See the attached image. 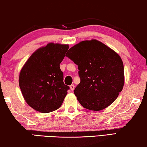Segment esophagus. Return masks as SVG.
Returning <instances> with one entry per match:
<instances>
[{
    "label": "esophagus",
    "instance_id": "34e87169",
    "mask_svg": "<svg viewBox=\"0 0 147 147\" xmlns=\"http://www.w3.org/2000/svg\"><path fill=\"white\" fill-rule=\"evenodd\" d=\"M69 88H70V89H71V91H74V88H75V86H74V85H71V86H69Z\"/></svg>",
    "mask_w": 147,
    "mask_h": 147
}]
</instances>
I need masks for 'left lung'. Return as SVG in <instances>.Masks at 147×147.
I'll return each instance as SVG.
<instances>
[{
  "label": "left lung",
  "mask_w": 147,
  "mask_h": 147,
  "mask_svg": "<svg viewBox=\"0 0 147 147\" xmlns=\"http://www.w3.org/2000/svg\"><path fill=\"white\" fill-rule=\"evenodd\" d=\"M65 56L78 65L81 82L74 94L84 108L101 111L117 98L124 86V66L117 53L95 39L80 42Z\"/></svg>",
  "instance_id": "1"
}]
</instances>
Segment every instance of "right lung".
Returning <instances> with one entry per match:
<instances>
[{
  "label": "right lung",
  "instance_id": "right-lung-1",
  "mask_svg": "<svg viewBox=\"0 0 147 147\" xmlns=\"http://www.w3.org/2000/svg\"><path fill=\"white\" fill-rule=\"evenodd\" d=\"M68 44H48L30 56L19 74V86L30 107L43 113L59 109L69 86L63 83L59 64Z\"/></svg>",
  "mask_w": 147,
  "mask_h": 147
}]
</instances>
